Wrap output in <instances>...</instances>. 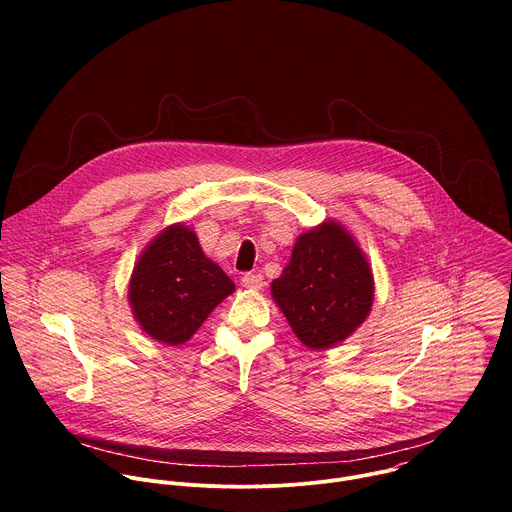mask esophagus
<instances>
[{"label":"esophagus","mask_w":512,"mask_h":512,"mask_svg":"<svg viewBox=\"0 0 512 512\" xmlns=\"http://www.w3.org/2000/svg\"><path fill=\"white\" fill-rule=\"evenodd\" d=\"M241 283L247 287V289H261L263 287V275L261 273H245L241 277Z\"/></svg>","instance_id":"34e87169"}]
</instances>
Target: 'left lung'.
<instances>
[{"mask_svg": "<svg viewBox=\"0 0 512 512\" xmlns=\"http://www.w3.org/2000/svg\"><path fill=\"white\" fill-rule=\"evenodd\" d=\"M271 296L291 330L312 350L332 348L367 320L375 281L369 261L338 223L300 235Z\"/></svg>", "mask_w": 512, "mask_h": 512, "instance_id": "obj_1", "label": "left lung"}]
</instances>
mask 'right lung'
Returning <instances> with one entry per match:
<instances>
[{"instance_id": "right-lung-1", "label": "right lung", "mask_w": 512, "mask_h": 512, "mask_svg": "<svg viewBox=\"0 0 512 512\" xmlns=\"http://www.w3.org/2000/svg\"><path fill=\"white\" fill-rule=\"evenodd\" d=\"M233 291L235 283L202 253L194 231L172 225L139 255L127 298L145 334L178 346Z\"/></svg>"}]
</instances>
